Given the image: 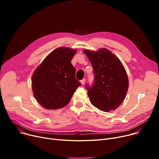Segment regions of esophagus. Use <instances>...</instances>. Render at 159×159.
<instances>
[{"label": "esophagus", "instance_id": "1", "mask_svg": "<svg viewBox=\"0 0 159 159\" xmlns=\"http://www.w3.org/2000/svg\"><path fill=\"white\" fill-rule=\"evenodd\" d=\"M85 81H86V79H83L82 80H80L81 84H82V85H84V83H85Z\"/></svg>", "mask_w": 159, "mask_h": 159}]
</instances>
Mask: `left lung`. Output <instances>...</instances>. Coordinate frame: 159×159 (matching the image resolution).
Returning a JSON list of instances; mask_svg holds the SVG:
<instances>
[{"instance_id":"8db88e82","label":"left lung","mask_w":159,"mask_h":159,"mask_svg":"<svg viewBox=\"0 0 159 159\" xmlns=\"http://www.w3.org/2000/svg\"><path fill=\"white\" fill-rule=\"evenodd\" d=\"M83 52L89 58L95 74L94 84L86 86L91 103L102 111L115 110L123 102L129 87L122 63L106 48L97 52L89 49Z\"/></svg>"}]
</instances>
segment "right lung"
<instances>
[{
    "label": "right lung",
    "mask_w": 159,
    "mask_h": 159,
    "mask_svg": "<svg viewBox=\"0 0 159 159\" xmlns=\"http://www.w3.org/2000/svg\"><path fill=\"white\" fill-rule=\"evenodd\" d=\"M77 49L61 47L50 53L33 72L31 87L39 104L48 110L66 106L77 88L75 69L71 61Z\"/></svg>",
    "instance_id": "obj_1"
}]
</instances>
